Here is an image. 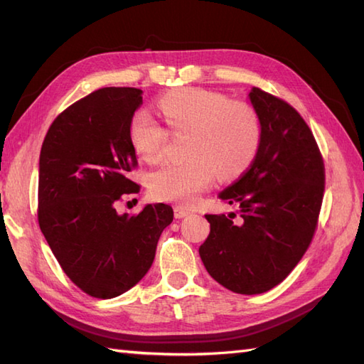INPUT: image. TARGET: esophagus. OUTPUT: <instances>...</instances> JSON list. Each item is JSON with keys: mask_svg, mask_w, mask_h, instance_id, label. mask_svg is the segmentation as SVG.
<instances>
[{"mask_svg": "<svg viewBox=\"0 0 364 364\" xmlns=\"http://www.w3.org/2000/svg\"><path fill=\"white\" fill-rule=\"evenodd\" d=\"M173 214H175V218H176V219H183V218H186V215H189V214H191V211L188 210V208L175 206V208H173Z\"/></svg>", "mask_w": 364, "mask_h": 364, "instance_id": "1", "label": "esophagus"}]
</instances>
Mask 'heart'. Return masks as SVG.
<instances>
[{"mask_svg": "<svg viewBox=\"0 0 364 364\" xmlns=\"http://www.w3.org/2000/svg\"><path fill=\"white\" fill-rule=\"evenodd\" d=\"M168 129L189 134L183 162H167L150 175L153 197L189 205L215 173L222 180L237 176L253 161L261 142V125L252 106L202 89H178L159 100ZM167 131L149 112L139 111L129 123L136 153L149 162L164 156Z\"/></svg>", "mask_w": 364, "mask_h": 364, "instance_id": "heart-1", "label": "heart"}]
</instances>
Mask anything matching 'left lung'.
I'll return each mask as SVG.
<instances>
[{"label":"left lung","instance_id":"obj_1","mask_svg":"<svg viewBox=\"0 0 364 364\" xmlns=\"http://www.w3.org/2000/svg\"><path fill=\"white\" fill-rule=\"evenodd\" d=\"M261 125L250 168L219 198L235 213L208 214L211 231L198 253L215 282L237 294H261L282 283L310 245L323 197V162L313 133L283 100L249 92Z\"/></svg>","mask_w":364,"mask_h":364}]
</instances>
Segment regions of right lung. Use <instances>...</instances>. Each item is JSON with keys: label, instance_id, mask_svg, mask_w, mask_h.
<instances>
[{"label": "right lung", "instance_id": "obj_1", "mask_svg": "<svg viewBox=\"0 0 364 364\" xmlns=\"http://www.w3.org/2000/svg\"><path fill=\"white\" fill-rule=\"evenodd\" d=\"M142 90L92 92L51 123L38 159V225L64 272L84 292L112 299L142 280L172 206L145 205L119 214L122 196L137 194L127 176L137 164L129 123Z\"/></svg>", "mask_w": 364, "mask_h": 364}]
</instances>
